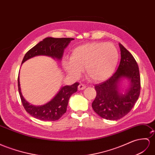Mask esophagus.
<instances>
[{"instance_id":"esophagus-1","label":"esophagus","mask_w":155,"mask_h":155,"mask_svg":"<svg viewBox=\"0 0 155 155\" xmlns=\"http://www.w3.org/2000/svg\"><path fill=\"white\" fill-rule=\"evenodd\" d=\"M85 88H86V86L84 84H82V83H81V84H79L78 86V90H83Z\"/></svg>"}]
</instances>
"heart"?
Masks as SVG:
<instances>
[{
  "label": "heart",
  "mask_w": 155,
  "mask_h": 155,
  "mask_svg": "<svg viewBox=\"0 0 155 155\" xmlns=\"http://www.w3.org/2000/svg\"><path fill=\"white\" fill-rule=\"evenodd\" d=\"M118 59V51L112 43L92 42L75 48L71 58H65L62 65L65 71L74 77H78L85 69L86 77L96 82L111 76Z\"/></svg>",
  "instance_id": "obj_1"
}]
</instances>
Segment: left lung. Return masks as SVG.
<instances>
[{
	"label": "left lung",
	"mask_w": 155,
	"mask_h": 155,
	"mask_svg": "<svg viewBox=\"0 0 155 155\" xmlns=\"http://www.w3.org/2000/svg\"><path fill=\"white\" fill-rule=\"evenodd\" d=\"M121 59L117 71L107 81L95 86L96 97L92 108L99 116L110 120H118L133 108L140 94V75L137 63L133 55L121 44ZM126 79L129 88L122 92L120 83Z\"/></svg>",
	"instance_id": "1"
}]
</instances>
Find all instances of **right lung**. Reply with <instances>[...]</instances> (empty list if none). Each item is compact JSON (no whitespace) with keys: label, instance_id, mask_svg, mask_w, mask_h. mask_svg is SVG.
<instances>
[{"label":"right lung","instance_id":"add662e5","mask_svg":"<svg viewBox=\"0 0 155 155\" xmlns=\"http://www.w3.org/2000/svg\"><path fill=\"white\" fill-rule=\"evenodd\" d=\"M73 40H74L73 38H45L27 51L23 59L21 64L38 55H46L58 60H61L65 48ZM18 81L19 96L26 111L39 120L48 121L57 120L65 114L69 98L71 95L77 92L79 85L78 82H76L71 86H62L50 101L44 105L37 106L30 104L25 100L21 92L19 77Z\"/></svg>","mask_w":155,"mask_h":155}]
</instances>
